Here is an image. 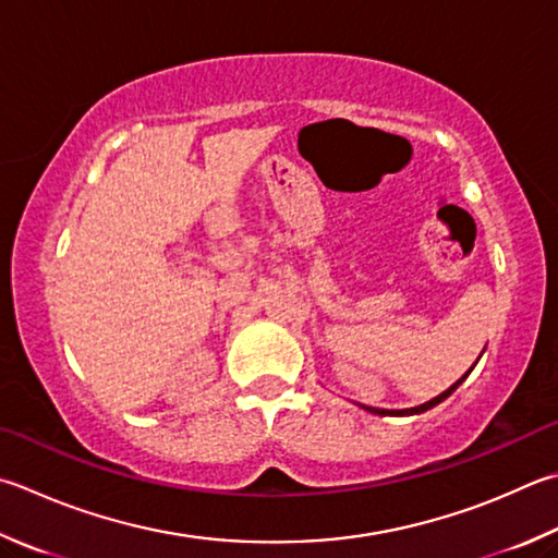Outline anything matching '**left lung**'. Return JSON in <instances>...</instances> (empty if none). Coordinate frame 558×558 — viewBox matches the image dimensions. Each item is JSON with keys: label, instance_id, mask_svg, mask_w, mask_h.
I'll use <instances>...</instances> for the list:
<instances>
[{"label": "left lung", "instance_id": "8db88e82", "mask_svg": "<svg viewBox=\"0 0 558 558\" xmlns=\"http://www.w3.org/2000/svg\"><path fill=\"white\" fill-rule=\"evenodd\" d=\"M478 359H481V356H478ZM475 363H478V361H475ZM475 363H473V366H471L469 371H465V376H461L459 380H456V383L451 385L449 390H444L441 395H437V398H432L429 402L417 404V408H408V410H378V408H368V404H361V408H363V410H368V412H373V414H380V417H385V414H390V417H410V414H422V412H427V410H432V408H437L439 402L447 400L449 395H451L456 388H459V385H461L465 378H469V373L475 368Z\"/></svg>", "mask_w": 558, "mask_h": 558}]
</instances>
